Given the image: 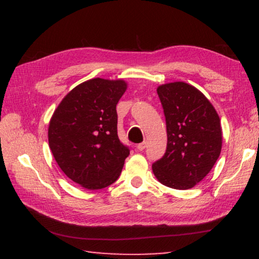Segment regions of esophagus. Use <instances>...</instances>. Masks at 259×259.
I'll return each instance as SVG.
<instances>
[{
    "label": "esophagus",
    "mask_w": 259,
    "mask_h": 259,
    "mask_svg": "<svg viewBox=\"0 0 259 259\" xmlns=\"http://www.w3.org/2000/svg\"><path fill=\"white\" fill-rule=\"evenodd\" d=\"M146 148V143L145 142H143V143H140V144H138L137 145V150H139V151H144Z\"/></svg>",
    "instance_id": "esophagus-1"
}]
</instances>
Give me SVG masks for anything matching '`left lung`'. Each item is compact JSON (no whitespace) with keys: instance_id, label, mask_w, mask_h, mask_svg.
<instances>
[{"instance_id":"left-lung-1","label":"left lung","mask_w":259,"mask_h":259,"mask_svg":"<svg viewBox=\"0 0 259 259\" xmlns=\"http://www.w3.org/2000/svg\"><path fill=\"white\" fill-rule=\"evenodd\" d=\"M166 123V151L152 165L157 181L188 190L207 176L222 151L221 119L209 99L186 82L157 87Z\"/></svg>"}]
</instances>
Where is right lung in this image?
I'll list each match as a JSON object with an SVG mask.
<instances>
[{"label":"right lung","instance_id":"1","mask_svg":"<svg viewBox=\"0 0 259 259\" xmlns=\"http://www.w3.org/2000/svg\"><path fill=\"white\" fill-rule=\"evenodd\" d=\"M126 88L121 78H91L69 91L50 119L48 139L57 164L87 190L112 185L129 155L117 137L116 113Z\"/></svg>","mask_w":259,"mask_h":259}]
</instances>
